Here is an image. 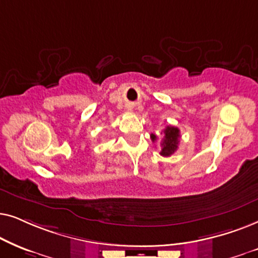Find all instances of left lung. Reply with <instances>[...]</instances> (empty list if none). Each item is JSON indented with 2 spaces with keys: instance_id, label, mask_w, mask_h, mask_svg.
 Here are the masks:
<instances>
[{
  "instance_id": "left-lung-1",
  "label": "left lung",
  "mask_w": 258,
  "mask_h": 258,
  "mask_svg": "<svg viewBox=\"0 0 258 258\" xmlns=\"http://www.w3.org/2000/svg\"><path fill=\"white\" fill-rule=\"evenodd\" d=\"M163 135V139H161V151L160 154L164 157H170L171 154H173L178 149V144H179V130L177 127L173 126H166V128L161 132ZM151 139L152 142H156L158 137L156 135H151Z\"/></svg>"
}]
</instances>
